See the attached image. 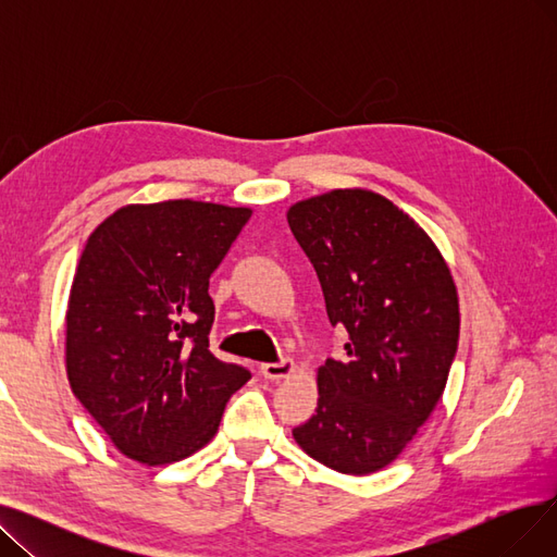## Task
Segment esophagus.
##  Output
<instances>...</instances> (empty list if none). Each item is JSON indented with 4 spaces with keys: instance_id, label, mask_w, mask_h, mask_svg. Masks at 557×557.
I'll return each mask as SVG.
<instances>
[{
    "instance_id": "esophagus-1",
    "label": "esophagus",
    "mask_w": 557,
    "mask_h": 557,
    "mask_svg": "<svg viewBox=\"0 0 557 557\" xmlns=\"http://www.w3.org/2000/svg\"><path fill=\"white\" fill-rule=\"evenodd\" d=\"M259 370H261L263 376L271 379V382H280V379H286V376L294 374L296 366H294V361L282 359V361H277V363H263Z\"/></svg>"
}]
</instances>
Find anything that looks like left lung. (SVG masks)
I'll list each match as a JSON object with an SVG mask.
<instances>
[{"label": "left lung", "instance_id": "left-lung-1", "mask_svg": "<svg viewBox=\"0 0 557 557\" xmlns=\"http://www.w3.org/2000/svg\"><path fill=\"white\" fill-rule=\"evenodd\" d=\"M288 227L313 263L347 359L318 368V408L294 429L341 474L384 470L429 420L458 349L460 311L447 261L382 194L334 189L290 205Z\"/></svg>", "mask_w": 557, "mask_h": 557}]
</instances>
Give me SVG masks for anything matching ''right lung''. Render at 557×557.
Instances as JSON below:
<instances>
[{"label":"right lung","mask_w":557,"mask_h":557,"mask_svg":"<svg viewBox=\"0 0 557 557\" xmlns=\"http://www.w3.org/2000/svg\"><path fill=\"white\" fill-rule=\"evenodd\" d=\"M250 208L126 205L85 244L67 302L72 393L124 456L149 467L208 445L250 372L210 352V275Z\"/></svg>","instance_id":"obj_1"}]
</instances>
